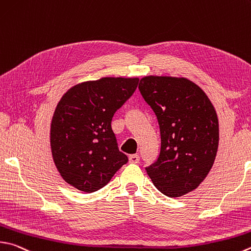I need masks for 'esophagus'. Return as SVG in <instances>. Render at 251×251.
Wrapping results in <instances>:
<instances>
[{
  "label": "esophagus",
  "instance_id": "34e87169",
  "mask_svg": "<svg viewBox=\"0 0 251 251\" xmlns=\"http://www.w3.org/2000/svg\"><path fill=\"white\" fill-rule=\"evenodd\" d=\"M128 159H129V162L130 163H138L139 156H138V154H130V156L128 157Z\"/></svg>",
  "mask_w": 251,
  "mask_h": 251
}]
</instances>
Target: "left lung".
<instances>
[{"label": "left lung", "mask_w": 251, "mask_h": 251, "mask_svg": "<svg viewBox=\"0 0 251 251\" xmlns=\"http://www.w3.org/2000/svg\"><path fill=\"white\" fill-rule=\"evenodd\" d=\"M138 88L156 114L161 137L158 160L146 171L161 193L182 197L202 183L215 161V108L204 91L183 76L147 75Z\"/></svg>", "instance_id": "1"}]
</instances>
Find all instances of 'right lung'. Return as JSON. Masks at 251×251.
<instances>
[{
	"mask_svg": "<svg viewBox=\"0 0 251 251\" xmlns=\"http://www.w3.org/2000/svg\"><path fill=\"white\" fill-rule=\"evenodd\" d=\"M138 81L104 76L75 84L62 95L50 125V147L54 166L68 184L92 193L128 161L118 150L111 123Z\"/></svg>",
	"mask_w": 251,
	"mask_h": 251,
	"instance_id": "right-lung-1",
	"label": "right lung"
}]
</instances>
